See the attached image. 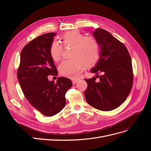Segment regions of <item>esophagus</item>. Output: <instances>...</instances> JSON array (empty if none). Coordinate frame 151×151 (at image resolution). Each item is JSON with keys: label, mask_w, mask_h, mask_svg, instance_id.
Instances as JSON below:
<instances>
[{"label": "esophagus", "mask_w": 151, "mask_h": 151, "mask_svg": "<svg viewBox=\"0 0 151 151\" xmlns=\"http://www.w3.org/2000/svg\"><path fill=\"white\" fill-rule=\"evenodd\" d=\"M79 80V78H75V79H72V83L75 84L77 81H78Z\"/></svg>", "instance_id": "esophagus-1"}]
</instances>
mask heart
Segmentation results:
<instances>
[{
	"label": "heart",
	"instance_id": "obj_1",
	"mask_svg": "<svg viewBox=\"0 0 151 151\" xmlns=\"http://www.w3.org/2000/svg\"><path fill=\"white\" fill-rule=\"evenodd\" d=\"M61 40L64 47H71L72 58L64 60L59 66V71L64 76L76 77L83 70L85 64L93 66L99 60V46L92 36H86L77 30L66 32L61 36ZM63 46L54 40L50 44V54L53 60L58 62L61 60Z\"/></svg>",
	"mask_w": 151,
	"mask_h": 151
}]
</instances>
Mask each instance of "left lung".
Masks as SVG:
<instances>
[{"label":"left lung","instance_id":"left-lung-1","mask_svg":"<svg viewBox=\"0 0 151 151\" xmlns=\"http://www.w3.org/2000/svg\"><path fill=\"white\" fill-rule=\"evenodd\" d=\"M93 36L100 47V58L91 72L97 75L84 79L87 102L96 109L111 111L124 102L133 85L132 60L125 45L108 31L97 28ZM100 74V75H98Z\"/></svg>","mask_w":151,"mask_h":151}]
</instances>
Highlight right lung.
<instances>
[{"label": "right lung", "instance_id": "1", "mask_svg": "<svg viewBox=\"0 0 151 151\" xmlns=\"http://www.w3.org/2000/svg\"><path fill=\"white\" fill-rule=\"evenodd\" d=\"M55 33L38 36L22 48L17 79L24 96L41 113L52 116L64 108L65 95L72 86L70 79L58 77L49 81L48 76H57L58 71L50 54Z\"/></svg>", "mask_w": 151, "mask_h": 151}]
</instances>
